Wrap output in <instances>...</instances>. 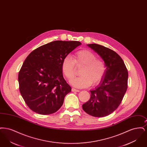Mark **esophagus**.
<instances>
[{
  "label": "esophagus",
  "instance_id": "34e87169",
  "mask_svg": "<svg viewBox=\"0 0 147 147\" xmlns=\"http://www.w3.org/2000/svg\"><path fill=\"white\" fill-rule=\"evenodd\" d=\"M71 91H73V92H74V91L79 92L80 90H78V89H75V88H72V89H71Z\"/></svg>",
  "mask_w": 147,
  "mask_h": 147
}]
</instances>
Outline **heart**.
Returning <instances> with one entry per match:
<instances>
[{
    "label": "heart",
    "instance_id": "heart-1",
    "mask_svg": "<svg viewBox=\"0 0 147 147\" xmlns=\"http://www.w3.org/2000/svg\"><path fill=\"white\" fill-rule=\"evenodd\" d=\"M82 68L79 77L73 78L70 84L78 88H87L98 84L102 80L106 73V65L103 60L96 58V55L91 51L82 49L76 51L73 56H65L62 62V71L68 79L74 77L76 67Z\"/></svg>",
    "mask_w": 147,
    "mask_h": 147
}]
</instances>
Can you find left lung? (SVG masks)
<instances>
[{
    "label": "left lung",
    "mask_w": 147,
    "mask_h": 147,
    "mask_svg": "<svg viewBox=\"0 0 147 147\" xmlns=\"http://www.w3.org/2000/svg\"><path fill=\"white\" fill-rule=\"evenodd\" d=\"M88 46L104 60L105 76L95 90H91L90 100L83 105L85 112L94 117L106 116L115 111L122 102L128 83V71L123 61L112 49L98 44Z\"/></svg>",
    "instance_id": "left-lung-1"
}]
</instances>
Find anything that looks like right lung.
<instances>
[{"mask_svg": "<svg viewBox=\"0 0 147 147\" xmlns=\"http://www.w3.org/2000/svg\"><path fill=\"white\" fill-rule=\"evenodd\" d=\"M81 43L55 41L34 50L18 75L19 90L28 107L41 115L57 111L71 88L63 78V58Z\"/></svg>", "mask_w": 147, "mask_h": 147, "instance_id": "add662e5", "label": "right lung"}]
</instances>
